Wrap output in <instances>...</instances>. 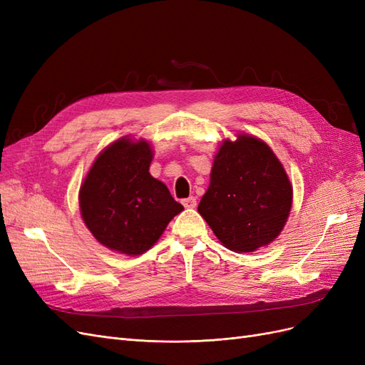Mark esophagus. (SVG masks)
Masks as SVG:
<instances>
[{"label":"esophagus","instance_id":"esophagus-1","mask_svg":"<svg viewBox=\"0 0 365 365\" xmlns=\"http://www.w3.org/2000/svg\"><path fill=\"white\" fill-rule=\"evenodd\" d=\"M182 205H184L185 208H195V207H196V197H195V196L185 197V200H182Z\"/></svg>","mask_w":365,"mask_h":365}]
</instances>
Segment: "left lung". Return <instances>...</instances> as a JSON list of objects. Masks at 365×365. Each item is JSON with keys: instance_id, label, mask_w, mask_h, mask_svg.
Listing matches in <instances>:
<instances>
[{"instance_id": "obj_1", "label": "left lung", "mask_w": 365, "mask_h": 365, "mask_svg": "<svg viewBox=\"0 0 365 365\" xmlns=\"http://www.w3.org/2000/svg\"><path fill=\"white\" fill-rule=\"evenodd\" d=\"M236 137L219 146L197 212L225 248L252 252L282 233L292 184L267 143L248 134Z\"/></svg>"}]
</instances>
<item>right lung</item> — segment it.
Returning a JSON list of instances; mask_svg holds the SVG:
<instances>
[{
	"label": "right lung",
	"mask_w": 365,
	"mask_h": 365,
	"mask_svg": "<svg viewBox=\"0 0 365 365\" xmlns=\"http://www.w3.org/2000/svg\"><path fill=\"white\" fill-rule=\"evenodd\" d=\"M152 158L149 141L121 137L98 153L81 184L83 222L108 250L126 256L146 252L184 210L149 173Z\"/></svg>",
	"instance_id": "add662e5"
}]
</instances>
